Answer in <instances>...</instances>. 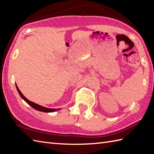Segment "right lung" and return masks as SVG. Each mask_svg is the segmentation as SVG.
Returning <instances> with one entry per match:
<instances>
[{
	"mask_svg": "<svg viewBox=\"0 0 154 154\" xmlns=\"http://www.w3.org/2000/svg\"><path fill=\"white\" fill-rule=\"evenodd\" d=\"M16 89H17L18 92L20 95V97H22V99H24L26 101V102L29 104V105H30L32 108H34V109L37 110H39V111H42V112H54V111H56L57 110L60 109H48V108L44 107V106H42L39 105V104H35V103H34L33 102H32V101L29 100L24 95H23L22 93L20 92V91L19 90V89L18 88V87H17V85H16Z\"/></svg>",
	"mask_w": 154,
	"mask_h": 154,
	"instance_id": "1",
	"label": "right lung"
}]
</instances>
